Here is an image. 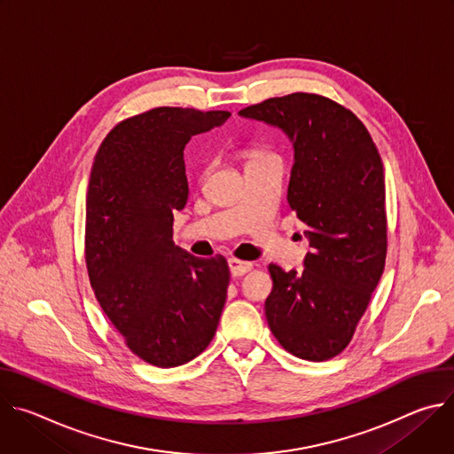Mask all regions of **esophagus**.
<instances>
[{"instance_id": "esophagus-1", "label": "esophagus", "mask_w": 454, "mask_h": 454, "mask_svg": "<svg viewBox=\"0 0 454 454\" xmlns=\"http://www.w3.org/2000/svg\"><path fill=\"white\" fill-rule=\"evenodd\" d=\"M228 266H230L231 277H242V275H246L247 271L253 270V264H251V262L239 261V258H228Z\"/></svg>"}]
</instances>
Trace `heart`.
<instances>
[{"mask_svg":"<svg viewBox=\"0 0 454 454\" xmlns=\"http://www.w3.org/2000/svg\"><path fill=\"white\" fill-rule=\"evenodd\" d=\"M256 154H261V153H256ZM253 156H254V154H253Z\"/></svg>","mask_w":454,"mask_h":454,"instance_id":"1","label":"heart"}]
</instances>
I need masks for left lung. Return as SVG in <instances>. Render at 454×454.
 <instances>
[{
  "instance_id": "obj_1",
  "label": "left lung",
  "mask_w": 454,
  "mask_h": 454,
  "mask_svg": "<svg viewBox=\"0 0 454 454\" xmlns=\"http://www.w3.org/2000/svg\"><path fill=\"white\" fill-rule=\"evenodd\" d=\"M278 127L294 149L287 201L307 226L301 271L271 264L268 325L307 361L347 348L386 261L382 161L361 120L312 93H293L239 111Z\"/></svg>"
}]
</instances>
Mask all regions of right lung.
I'll return each instance as SVG.
<instances>
[{
    "label": "right lung",
    "mask_w": 454,
    "mask_h": 454,
    "mask_svg": "<svg viewBox=\"0 0 454 454\" xmlns=\"http://www.w3.org/2000/svg\"><path fill=\"white\" fill-rule=\"evenodd\" d=\"M231 113L156 107L120 121L102 142L86 200V264L95 296L145 363L172 368L214 340L230 270L172 240L188 200L183 151Z\"/></svg>",
    "instance_id": "right-lung-1"
}]
</instances>
